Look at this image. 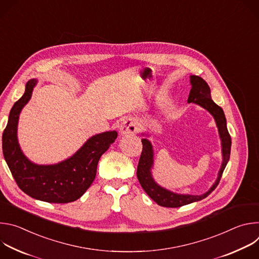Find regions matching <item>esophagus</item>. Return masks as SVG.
<instances>
[{"instance_id": "34e87169", "label": "esophagus", "mask_w": 259, "mask_h": 259, "mask_svg": "<svg viewBox=\"0 0 259 259\" xmlns=\"http://www.w3.org/2000/svg\"><path fill=\"white\" fill-rule=\"evenodd\" d=\"M139 130L138 122L134 119H127L122 122L120 126V132L123 135H132L137 133Z\"/></svg>"}]
</instances>
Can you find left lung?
<instances>
[{
    "mask_svg": "<svg viewBox=\"0 0 259 259\" xmlns=\"http://www.w3.org/2000/svg\"><path fill=\"white\" fill-rule=\"evenodd\" d=\"M192 89L188 99V102H195L206 108L208 112L214 117L216 121V125L218 127L219 135L221 138V144H223V155L224 161L223 165L218 173V177L212 188L205 194L201 196H193V195H178L172 192H169L161 187L154 181L151 168L153 166V147L151 142L143 138L142 142V152L140 155V159L137 166V178L141 184L144 192L150 196L158 205L168 208H177L187 204H191L208 197L218 186L221 176H223L224 170L230 160L231 155V146H232V138L227 128V120L223 108L218 106L211 98L210 87L207 82L203 80L199 76H191Z\"/></svg>",
    "mask_w": 259,
    "mask_h": 259,
    "instance_id": "obj_1",
    "label": "left lung"
}]
</instances>
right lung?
<instances>
[{
    "instance_id": "add662e5",
    "label": "right lung",
    "mask_w": 259,
    "mask_h": 259,
    "mask_svg": "<svg viewBox=\"0 0 259 259\" xmlns=\"http://www.w3.org/2000/svg\"><path fill=\"white\" fill-rule=\"evenodd\" d=\"M35 80H29L25 92L9 115L3 132L2 147L5 161L19 189L29 197L48 203L64 204L78 200L90 188L100 157L114 143L118 133L108 131L91 137L71 158L49 166L28 161L17 141V123L22 107L30 99Z\"/></svg>"
}]
</instances>
